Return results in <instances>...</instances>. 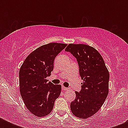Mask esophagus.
Returning a JSON list of instances; mask_svg holds the SVG:
<instances>
[{
  "instance_id": "obj_1",
  "label": "esophagus",
  "mask_w": 128,
  "mask_h": 128,
  "mask_svg": "<svg viewBox=\"0 0 128 128\" xmlns=\"http://www.w3.org/2000/svg\"><path fill=\"white\" fill-rule=\"evenodd\" d=\"M62 90H69V88H66L65 86H62Z\"/></svg>"
}]
</instances>
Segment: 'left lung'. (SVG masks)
<instances>
[{
  "label": "left lung",
  "instance_id": "obj_1",
  "mask_svg": "<svg viewBox=\"0 0 128 128\" xmlns=\"http://www.w3.org/2000/svg\"><path fill=\"white\" fill-rule=\"evenodd\" d=\"M65 51L77 59L83 80L82 90L75 92L76 98L70 104V109L75 116L86 119L98 112L107 98L109 72L100 54L89 45L69 44Z\"/></svg>",
  "mask_w": 128,
  "mask_h": 128
}]
</instances>
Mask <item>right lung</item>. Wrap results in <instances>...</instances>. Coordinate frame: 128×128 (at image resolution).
Listing matches in <instances>:
<instances>
[{
	"label": "right lung",
	"instance_id": "add662e5",
	"mask_svg": "<svg viewBox=\"0 0 128 128\" xmlns=\"http://www.w3.org/2000/svg\"><path fill=\"white\" fill-rule=\"evenodd\" d=\"M66 45L52 42L40 46L27 56L20 68V95L27 109L36 116L48 115L60 95L61 85L48 82L46 77L53 70L56 56Z\"/></svg>",
	"mask_w": 128,
	"mask_h": 128
}]
</instances>
